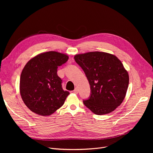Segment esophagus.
Segmentation results:
<instances>
[{"label":"esophagus","instance_id":"34e87169","mask_svg":"<svg viewBox=\"0 0 153 153\" xmlns=\"http://www.w3.org/2000/svg\"><path fill=\"white\" fill-rule=\"evenodd\" d=\"M74 93H75V94H77V93H78V89H77V87H76L75 89H74Z\"/></svg>","mask_w":153,"mask_h":153}]
</instances>
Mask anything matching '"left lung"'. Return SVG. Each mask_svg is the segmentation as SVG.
Instances as JSON below:
<instances>
[{
  "label": "left lung",
  "instance_id": "left-lung-1",
  "mask_svg": "<svg viewBox=\"0 0 153 153\" xmlns=\"http://www.w3.org/2000/svg\"><path fill=\"white\" fill-rule=\"evenodd\" d=\"M80 66L91 85V95L84 105L96 115L110 113L123 101L129 84V76L115 56L94 51L76 54Z\"/></svg>",
  "mask_w": 153,
  "mask_h": 153
}]
</instances>
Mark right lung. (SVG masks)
I'll list each match as a JSON object with an SVG mask.
<instances>
[{
    "instance_id": "1",
    "label": "right lung",
    "mask_w": 153,
    "mask_h": 153,
    "mask_svg": "<svg viewBox=\"0 0 153 153\" xmlns=\"http://www.w3.org/2000/svg\"><path fill=\"white\" fill-rule=\"evenodd\" d=\"M68 59L66 54L48 51L36 56L26 64L20 76V92L31 111L48 116L62 106L69 92L62 89L57 71Z\"/></svg>"
}]
</instances>
